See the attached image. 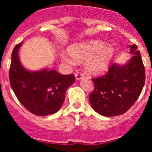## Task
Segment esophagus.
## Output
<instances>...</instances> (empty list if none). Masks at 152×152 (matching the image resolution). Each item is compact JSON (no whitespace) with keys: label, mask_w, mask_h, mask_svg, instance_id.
Wrapping results in <instances>:
<instances>
[{"label":"esophagus","mask_w":152,"mask_h":152,"mask_svg":"<svg viewBox=\"0 0 152 152\" xmlns=\"http://www.w3.org/2000/svg\"><path fill=\"white\" fill-rule=\"evenodd\" d=\"M84 75L82 73H80V72L75 74V78H76V80H80V79L84 78Z\"/></svg>","instance_id":"34e87169"}]
</instances>
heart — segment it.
I'll return each mask as SVG.
<instances>
[{"label": "heart", "instance_id": "1", "mask_svg": "<svg viewBox=\"0 0 152 152\" xmlns=\"http://www.w3.org/2000/svg\"><path fill=\"white\" fill-rule=\"evenodd\" d=\"M69 54L75 59L85 58L86 69L90 73L100 74L108 68L114 56L112 45L104 43L100 39H91L72 45L68 49ZM68 61L72 60L65 57Z\"/></svg>", "mask_w": 152, "mask_h": 152}]
</instances>
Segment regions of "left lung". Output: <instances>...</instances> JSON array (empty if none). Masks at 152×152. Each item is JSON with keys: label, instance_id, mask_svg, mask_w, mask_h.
Returning a JSON list of instances; mask_svg holds the SVG:
<instances>
[{"label": "left lung", "instance_id": "1", "mask_svg": "<svg viewBox=\"0 0 152 152\" xmlns=\"http://www.w3.org/2000/svg\"><path fill=\"white\" fill-rule=\"evenodd\" d=\"M131 59L124 65L113 63L108 72L92 78L94 89L89 96L93 109L103 116L122 115L139 98L145 81V72L135 44L130 45Z\"/></svg>", "mask_w": 152, "mask_h": 152}]
</instances>
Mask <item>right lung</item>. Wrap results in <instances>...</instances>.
<instances>
[{
  "instance_id": "1",
  "label": "right lung",
  "mask_w": 152,
  "mask_h": 152,
  "mask_svg": "<svg viewBox=\"0 0 152 152\" xmlns=\"http://www.w3.org/2000/svg\"><path fill=\"white\" fill-rule=\"evenodd\" d=\"M17 44L11 55L9 79L10 86L20 103L32 113L40 116L54 114L59 110L65 92L74 84V75H60L48 68L29 72L21 64Z\"/></svg>"
}]
</instances>
